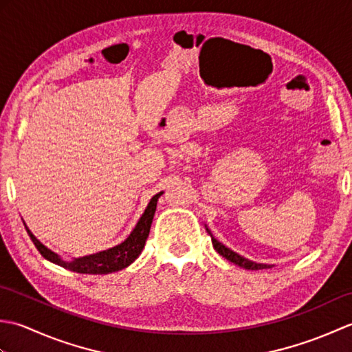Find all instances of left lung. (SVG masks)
<instances>
[{
    "label": "left lung",
    "mask_w": 352,
    "mask_h": 352,
    "mask_svg": "<svg viewBox=\"0 0 352 352\" xmlns=\"http://www.w3.org/2000/svg\"><path fill=\"white\" fill-rule=\"evenodd\" d=\"M206 230H207V233L210 234V237H212L213 248H214L216 251H218L223 258L230 260L231 263H234V265L241 266V267H243V269H250V271H258V269H269V267H272V265L256 263V261H251V260H248V258H245V257H242V256H239L237 252L231 251L230 248H227L226 245H222L219 241H216V239L213 237V234L210 233V230H208L207 227H206Z\"/></svg>",
    "instance_id": "8db88e82"
}]
</instances>
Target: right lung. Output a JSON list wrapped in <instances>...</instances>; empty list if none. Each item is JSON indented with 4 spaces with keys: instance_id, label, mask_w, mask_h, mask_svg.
<instances>
[{
    "instance_id": "1",
    "label": "right lung",
    "mask_w": 352,
    "mask_h": 352,
    "mask_svg": "<svg viewBox=\"0 0 352 352\" xmlns=\"http://www.w3.org/2000/svg\"><path fill=\"white\" fill-rule=\"evenodd\" d=\"M163 195V192L155 193V195L149 201L144 214L140 216V219L138 221L136 227L133 228L130 236L125 239L124 242L119 245L113 246V248L104 250L95 254H89V256H83L78 258H72V260H65L57 252L51 251L47 248L41 241H37L36 236L28 230L25 226L27 233L32 239L34 246L39 251L43 258H47L48 261L54 265L62 266L68 271L72 272H78V274H92V275H106L111 272H118L122 271L126 266H130L134 260H136L142 250H144L145 242L149 234V228H151L153 218L155 213V207H157V201Z\"/></svg>"
}]
</instances>
